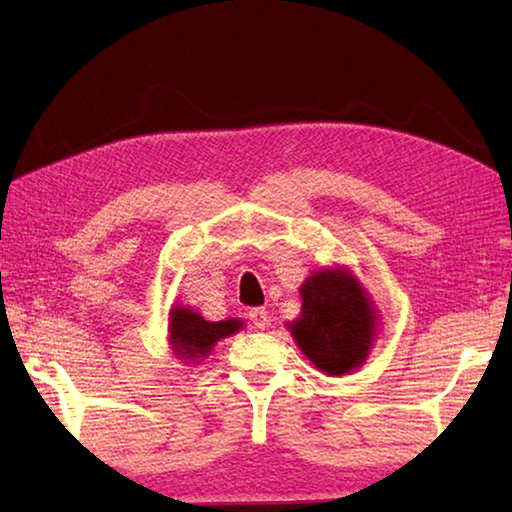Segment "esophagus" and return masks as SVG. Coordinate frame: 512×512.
Listing matches in <instances>:
<instances>
[{
    "instance_id": "34e87169",
    "label": "esophagus",
    "mask_w": 512,
    "mask_h": 512,
    "mask_svg": "<svg viewBox=\"0 0 512 512\" xmlns=\"http://www.w3.org/2000/svg\"><path fill=\"white\" fill-rule=\"evenodd\" d=\"M248 319L253 323V328L257 330H266L268 328V312L266 308H253L248 312Z\"/></svg>"
}]
</instances>
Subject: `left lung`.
Here are the masks:
<instances>
[{"label":"left lung","instance_id":"1","mask_svg":"<svg viewBox=\"0 0 512 512\" xmlns=\"http://www.w3.org/2000/svg\"><path fill=\"white\" fill-rule=\"evenodd\" d=\"M301 319L292 323L301 352L321 372L347 374L367 356L376 314L358 281L345 270H321L301 286Z\"/></svg>","mask_w":512,"mask_h":512}]
</instances>
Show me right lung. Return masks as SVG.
Masks as SVG:
<instances>
[{"instance_id":"obj_1","label":"right lung","mask_w":512,"mask_h":512,"mask_svg":"<svg viewBox=\"0 0 512 512\" xmlns=\"http://www.w3.org/2000/svg\"><path fill=\"white\" fill-rule=\"evenodd\" d=\"M171 343L182 356H206L211 347L224 339V336L235 334L242 328V321H204L198 312L189 308L171 310Z\"/></svg>"}]
</instances>
